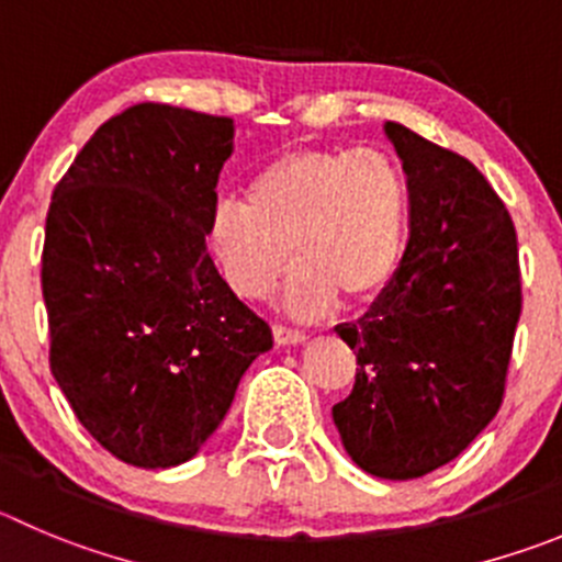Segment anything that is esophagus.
Listing matches in <instances>:
<instances>
[{"instance_id":"34e87169","label":"esophagus","mask_w":562,"mask_h":562,"mask_svg":"<svg viewBox=\"0 0 562 562\" xmlns=\"http://www.w3.org/2000/svg\"><path fill=\"white\" fill-rule=\"evenodd\" d=\"M307 335L302 329L285 327V324H274V340L280 346H291V344H305Z\"/></svg>"}]
</instances>
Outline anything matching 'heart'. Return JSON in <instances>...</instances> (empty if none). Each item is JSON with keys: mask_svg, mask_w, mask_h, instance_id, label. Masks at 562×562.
<instances>
[{"mask_svg": "<svg viewBox=\"0 0 562 562\" xmlns=\"http://www.w3.org/2000/svg\"><path fill=\"white\" fill-rule=\"evenodd\" d=\"M411 180L391 151L293 149L255 171L246 199L210 216V249L238 296L274 288L296 255L285 305L318 316L344 299L371 305L400 277L411 240Z\"/></svg>", "mask_w": 562, "mask_h": 562, "instance_id": "heart-1", "label": "heart"}]
</instances>
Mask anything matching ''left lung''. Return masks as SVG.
<instances>
[{
    "instance_id": "1",
    "label": "left lung",
    "mask_w": 562,
    "mask_h": 562,
    "mask_svg": "<svg viewBox=\"0 0 562 562\" xmlns=\"http://www.w3.org/2000/svg\"><path fill=\"white\" fill-rule=\"evenodd\" d=\"M385 135L411 180V240L393 285L335 327L360 369L333 422L360 469L416 480L499 413L521 271L510 213L474 162L396 122Z\"/></svg>"
}]
</instances>
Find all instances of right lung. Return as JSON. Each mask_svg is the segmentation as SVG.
Masks as SVG:
<instances>
[{
    "instance_id": "add662e5",
    "label": "right lung",
    "mask_w": 562,
    "mask_h": 562,
    "mask_svg": "<svg viewBox=\"0 0 562 562\" xmlns=\"http://www.w3.org/2000/svg\"><path fill=\"white\" fill-rule=\"evenodd\" d=\"M233 135L227 115L133 104L82 146L46 213L52 374L82 427L140 469L191 460L274 344L207 251Z\"/></svg>"
}]
</instances>
